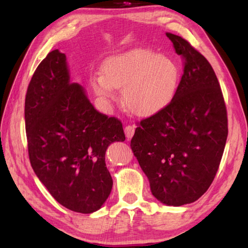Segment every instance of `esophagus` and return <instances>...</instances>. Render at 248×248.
Masks as SVG:
<instances>
[{
  "label": "esophagus",
  "instance_id": "esophagus-1",
  "mask_svg": "<svg viewBox=\"0 0 248 248\" xmlns=\"http://www.w3.org/2000/svg\"><path fill=\"white\" fill-rule=\"evenodd\" d=\"M134 131H135L134 125H132V124L125 125V127H124V133H125V136H127V139L132 138L133 134H134Z\"/></svg>",
  "mask_w": 248,
  "mask_h": 248
}]
</instances>
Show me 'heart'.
Wrapping results in <instances>:
<instances>
[{
	"label": "heart",
	"instance_id": "obj_1",
	"mask_svg": "<svg viewBox=\"0 0 248 248\" xmlns=\"http://www.w3.org/2000/svg\"><path fill=\"white\" fill-rule=\"evenodd\" d=\"M102 73H94L92 87L104 101L123 88L127 108L139 116H151L165 108L175 96L178 68L175 62L147 49H134L109 57Z\"/></svg>",
	"mask_w": 248,
	"mask_h": 248
}]
</instances>
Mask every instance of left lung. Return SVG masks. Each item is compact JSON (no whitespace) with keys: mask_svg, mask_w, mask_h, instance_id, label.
Masks as SVG:
<instances>
[{"mask_svg":"<svg viewBox=\"0 0 248 248\" xmlns=\"http://www.w3.org/2000/svg\"><path fill=\"white\" fill-rule=\"evenodd\" d=\"M183 59V75L170 103L138 123L131 149L162 203L202 197L217 175L228 135L227 109L207 59L182 37L166 33Z\"/></svg>","mask_w":248,"mask_h":248,"instance_id":"1","label":"left lung"}]
</instances>
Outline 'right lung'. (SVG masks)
<instances>
[{"mask_svg": "<svg viewBox=\"0 0 248 248\" xmlns=\"http://www.w3.org/2000/svg\"><path fill=\"white\" fill-rule=\"evenodd\" d=\"M24 118L31 165L56 202L85 214L101 208L113 186L105 151L125 140L123 124L99 113L80 84L70 81L59 50L31 77Z\"/></svg>", "mask_w": 248, "mask_h": 248, "instance_id": "1", "label": "right lung"}]
</instances>
